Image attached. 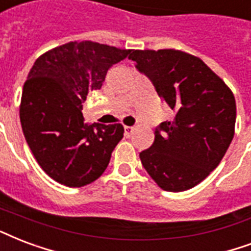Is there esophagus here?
Listing matches in <instances>:
<instances>
[{"instance_id":"esophagus-1","label":"esophagus","mask_w":251,"mask_h":251,"mask_svg":"<svg viewBox=\"0 0 251 251\" xmlns=\"http://www.w3.org/2000/svg\"><path fill=\"white\" fill-rule=\"evenodd\" d=\"M124 129H125L126 137H130V135H131V134H133V131H134V127H131V126H125Z\"/></svg>"}]
</instances>
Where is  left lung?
<instances>
[{"mask_svg": "<svg viewBox=\"0 0 251 251\" xmlns=\"http://www.w3.org/2000/svg\"><path fill=\"white\" fill-rule=\"evenodd\" d=\"M129 59L175 112L155 130L152 146L139 154L143 167L164 191L194 188L232 143L234 95L200 57L180 50H133Z\"/></svg>", "mask_w": 251, "mask_h": 251, "instance_id": "left-lung-1", "label": "left lung"}]
</instances>
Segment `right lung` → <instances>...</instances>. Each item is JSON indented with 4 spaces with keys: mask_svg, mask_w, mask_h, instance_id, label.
I'll list each match as a JSON object with an SVG mask.
<instances>
[{
    "mask_svg": "<svg viewBox=\"0 0 251 251\" xmlns=\"http://www.w3.org/2000/svg\"><path fill=\"white\" fill-rule=\"evenodd\" d=\"M133 50L75 41L38 57L24 85L19 118L25 138L43 171L67 187L102 175L124 137L121 124H84L88 92L100 89L106 72Z\"/></svg>",
    "mask_w": 251,
    "mask_h": 251,
    "instance_id": "right-lung-1",
    "label": "right lung"
}]
</instances>
